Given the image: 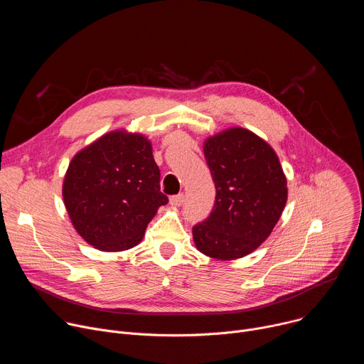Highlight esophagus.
<instances>
[{
	"instance_id": "1",
	"label": "esophagus",
	"mask_w": 364,
	"mask_h": 364,
	"mask_svg": "<svg viewBox=\"0 0 364 364\" xmlns=\"http://www.w3.org/2000/svg\"><path fill=\"white\" fill-rule=\"evenodd\" d=\"M183 203H184V194H177V196L170 197V204H171V205L178 207V205H181Z\"/></svg>"
}]
</instances>
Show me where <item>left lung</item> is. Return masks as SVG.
<instances>
[{
	"label": "left lung",
	"mask_w": 364,
	"mask_h": 364,
	"mask_svg": "<svg viewBox=\"0 0 364 364\" xmlns=\"http://www.w3.org/2000/svg\"><path fill=\"white\" fill-rule=\"evenodd\" d=\"M216 186L213 212L193 228L201 253L235 261L256 250L272 233L288 200L287 177L275 149L240 127L203 144Z\"/></svg>",
	"instance_id": "left-lung-1"
}]
</instances>
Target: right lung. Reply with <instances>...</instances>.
Wrapping results in <instances>:
<instances>
[{"mask_svg":"<svg viewBox=\"0 0 364 364\" xmlns=\"http://www.w3.org/2000/svg\"><path fill=\"white\" fill-rule=\"evenodd\" d=\"M63 203L79 236L102 252L136 246L148 223L168 203L151 141L115 129L75 154L65 174Z\"/></svg>","mask_w":364,"mask_h":364,"instance_id":"1","label":"right lung"}]
</instances>
